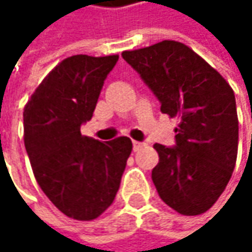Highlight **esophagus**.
Instances as JSON below:
<instances>
[{
  "mask_svg": "<svg viewBox=\"0 0 252 252\" xmlns=\"http://www.w3.org/2000/svg\"><path fill=\"white\" fill-rule=\"evenodd\" d=\"M146 146V143H141V141H132V149H134V152H138L140 149H143Z\"/></svg>",
  "mask_w": 252,
  "mask_h": 252,
  "instance_id": "obj_1",
  "label": "esophagus"
}]
</instances>
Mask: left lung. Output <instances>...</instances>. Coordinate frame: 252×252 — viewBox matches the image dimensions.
<instances>
[{
  "instance_id": "1",
  "label": "left lung",
  "mask_w": 252,
  "mask_h": 252,
  "mask_svg": "<svg viewBox=\"0 0 252 252\" xmlns=\"http://www.w3.org/2000/svg\"><path fill=\"white\" fill-rule=\"evenodd\" d=\"M123 58L179 118L176 146L155 144L152 179L159 197L184 216L207 212L225 191L238 155V115L232 87L187 45L162 40L124 51Z\"/></svg>"
}]
</instances>
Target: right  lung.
<instances>
[{"label": "right lung", "instance_id": "obj_1", "mask_svg": "<svg viewBox=\"0 0 252 252\" xmlns=\"http://www.w3.org/2000/svg\"><path fill=\"white\" fill-rule=\"evenodd\" d=\"M118 55H73L37 86L23 112L25 146L34 178L65 216L93 220L118 192L132 143L81 135Z\"/></svg>", "mask_w": 252, "mask_h": 252}]
</instances>
